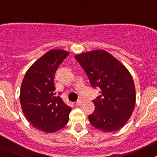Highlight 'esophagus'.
I'll list each match as a JSON object with an SVG mask.
<instances>
[{
  "instance_id": "esophagus-1",
  "label": "esophagus",
  "mask_w": 157,
  "mask_h": 157,
  "mask_svg": "<svg viewBox=\"0 0 157 157\" xmlns=\"http://www.w3.org/2000/svg\"><path fill=\"white\" fill-rule=\"evenodd\" d=\"M83 103V100L82 99H79L77 102H76V105H80Z\"/></svg>"
}]
</instances>
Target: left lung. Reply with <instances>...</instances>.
<instances>
[{
	"label": "left lung",
	"instance_id": "8db88e82",
	"mask_svg": "<svg viewBox=\"0 0 157 157\" xmlns=\"http://www.w3.org/2000/svg\"><path fill=\"white\" fill-rule=\"evenodd\" d=\"M75 58L87 74L92 86L100 89L101 95L93 101L94 112L88 117L90 124L104 132L122 128L135 107V86L131 73L102 49L79 54Z\"/></svg>",
	"mask_w": 157,
	"mask_h": 157
}]
</instances>
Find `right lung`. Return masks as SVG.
Here are the masks:
<instances>
[{
	"mask_svg": "<svg viewBox=\"0 0 157 157\" xmlns=\"http://www.w3.org/2000/svg\"><path fill=\"white\" fill-rule=\"evenodd\" d=\"M69 55L52 49L29 67L22 81L20 102L25 117L33 128L56 132L67 124L71 108L56 95L54 80L58 66Z\"/></svg>",
	"mask_w": 157,
	"mask_h": 157,
	"instance_id": "1",
	"label": "right lung"
}]
</instances>
